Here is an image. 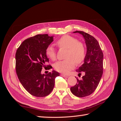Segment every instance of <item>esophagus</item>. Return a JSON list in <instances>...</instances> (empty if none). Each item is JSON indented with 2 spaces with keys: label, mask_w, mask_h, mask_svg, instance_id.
I'll use <instances>...</instances> for the list:
<instances>
[{
  "label": "esophagus",
  "mask_w": 121,
  "mask_h": 121,
  "mask_svg": "<svg viewBox=\"0 0 121 121\" xmlns=\"http://www.w3.org/2000/svg\"><path fill=\"white\" fill-rule=\"evenodd\" d=\"M61 76L63 77H68V76L65 75H64V74H61Z\"/></svg>",
  "instance_id": "34e87169"
}]
</instances>
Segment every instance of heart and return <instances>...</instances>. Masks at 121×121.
I'll list each match as a JSON object with an SVG mask.
<instances>
[{"instance_id":"heart-1","label":"heart","mask_w":121,"mask_h":121,"mask_svg":"<svg viewBox=\"0 0 121 121\" xmlns=\"http://www.w3.org/2000/svg\"><path fill=\"white\" fill-rule=\"evenodd\" d=\"M56 44L59 48L67 49L64 60L59 61L55 63L54 68L61 73H67L74 68L75 62L79 64L83 62L86 56L85 46L82 42L76 38L70 35H64L57 40ZM47 56L51 60H55L56 58V51L52 46L46 48Z\"/></svg>"}]
</instances>
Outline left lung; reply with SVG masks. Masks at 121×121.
<instances>
[{
  "mask_svg": "<svg viewBox=\"0 0 121 121\" xmlns=\"http://www.w3.org/2000/svg\"><path fill=\"white\" fill-rule=\"evenodd\" d=\"M73 33L82 35L86 45V54L84 63L76 71L81 75L84 73L82 79L77 78V83L70 87L73 95L84 97L91 95L97 89L103 73V53L97 40L89 34L81 31Z\"/></svg>",
  "mask_w": 121,
  "mask_h": 121,
  "instance_id": "8db88e82",
  "label": "left lung"
}]
</instances>
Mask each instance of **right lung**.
Masks as SVG:
<instances>
[{"instance_id":"obj_1","label":"right lung","mask_w":121,"mask_h":121,"mask_svg":"<svg viewBox=\"0 0 121 121\" xmlns=\"http://www.w3.org/2000/svg\"><path fill=\"white\" fill-rule=\"evenodd\" d=\"M53 41V37L48 34L37 35L24 40L16 50V71L19 81L29 93L37 97L48 95L54 88L55 78L60 75L55 70L41 73L43 67L52 68L45 63L49 61L46 48Z\"/></svg>"}]
</instances>
